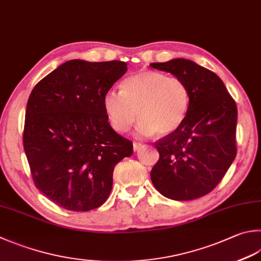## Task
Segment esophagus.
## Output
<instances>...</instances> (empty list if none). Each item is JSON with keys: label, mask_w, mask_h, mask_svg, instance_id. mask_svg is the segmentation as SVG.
<instances>
[{"label": "esophagus", "mask_w": 261, "mask_h": 261, "mask_svg": "<svg viewBox=\"0 0 261 261\" xmlns=\"http://www.w3.org/2000/svg\"><path fill=\"white\" fill-rule=\"evenodd\" d=\"M141 146H143V145H142V143H139V142H134V143H133V147H134V151L140 150Z\"/></svg>", "instance_id": "34e87169"}]
</instances>
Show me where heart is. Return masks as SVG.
<instances>
[{"label": "heart", "instance_id": "1", "mask_svg": "<svg viewBox=\"0 0 261 261\" xmlns=\"http://www.w3.org/2000/svg\"><path fill=\"white\" fill-rule=\"evenodd\" d=\"M103 106L117 132L129 130L139 118L140 134L166 136L183 124L190 92L179 77L141 70L122 82L121 91H108Z\"/></svg>", "mask_w": 261, "mask_h": 261}]
</instances>
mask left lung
I'll return each mask as SVG.
<instances>
[{"label": "left lung", "instance_id": "8db88e82", "mask_svg": "<svg viewBox=\"0 0 261 261\" xmlns=\"http://www.w3.org/2000/svg\"><path fill=\"white\" fill-rule=\"evenodd\" d=\"M150 66L179 77L190 92L183 124L154 143L160 156L151 180L168 199L201 198L219 184L237 155V103L215 72L193 61L174 59Z\"/></svg>", "mask_w": 261, "mask_h": 261}]
</instances>
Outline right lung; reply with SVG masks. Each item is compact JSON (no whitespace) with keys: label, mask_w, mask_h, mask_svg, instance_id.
<instances>
[{"label":"right lung","mask_w":261,"mask_h":261,"mask_svg":"<svg viewBox=\"0 0 261 261\" xmlns=\"http://www.w3.org/2000/svg\"><path fill=\"white\" fill-rule=\"evenodd\" d=\"M122 61L70 60L29 95L23 149L36 188L59 207L90 211L107 201L118 162L133 143L110 126L103 99L124 75Z\"/></svg>","instance_id":"right-lung-1"}]
</instances>
